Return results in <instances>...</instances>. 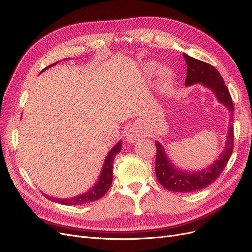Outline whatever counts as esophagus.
Here are the masks:
<instances>
[{
	"label": "esophagus",
	"mask_w": 252,
	"mask_h": 252,
	"mask_svg": "<svg viewBox=\"0 0 252 252\" xmlns=\"http://www.w3.org/2000/svg\"><path fill=\"white\" fill-rule=\"evenodd\" d=\"M141 136H142L141 130L137 126H133L127 130L126 139L128 143H135V142H137L141 138Z\"/></svg>",
	"instance_id": "34e87169"
}]
</instances>
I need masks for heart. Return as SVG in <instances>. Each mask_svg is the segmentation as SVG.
<instances>
[{
	"mask_svg": "<svg viewBox=\"0 0 252 252\" xmlns=\"http://www.w3.org/2000/svg\"><path fill=\"white\" fill-rule=\"evenodd\" d=\"M157 69H158V64L157 63H149L147 65V70L150 73H152L153 71H156ZM161 79H162V81L165 82V83L171 82V80H172V73H171V71L163 70L162 73H161Z\"/></svg>",
	"mask_w": 252,
	"mask_h": 252,
	"instance_id": "1",
	"label": "heart"
}]
</instances>
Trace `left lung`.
Masks as SVG:
<instances>
[{"label": "left lung", "mask_w": 252, "mask_h": 252, "mask_svg": "<svg viewBox=\"0 0 252 252\" xmlns=\"http://www.w3.org/2000/svg\"><path fill=\"white\" fill-rule=\"evenodd\" d=\"M183 57L188 64L185 85L189 86L195 83H202L215 94L217 100L227 107L229 112H233L234 105L232 96L220 72L210 63L193 59L185 53H183ZM156 146V173L158 182L170 191L192 192L205 189L213 183L225 168L234 149V127L233 126H229L225 147L220 156V158L216 159L213 165L200 172L190 173L176 169L172 166L165 150L158 142H157Z\"/></svg>", "instance_id": "1"}]
</instances>
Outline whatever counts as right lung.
I'll list each match as a JSON object with an SVG mask.
<instances>
[{
	"label": "right lung",
	"mask_w": 252,
	"mask_h": 252,
	"mask_svg": "<svg viewBox=\"0 0 252 252\" xmlns=\"http://www.w3.org/2000/svg\"><path fill=\"white\" fill-rule=\"evenodd\" d=\"M54 64H57V63L48 65V67H46L44 70L52 67V65H54ZM122 146H123L122 141H119L118 143L110 150V152L108 153V156L104 162L101 175L99 177V180H97V182L95 183V185L91 190H89L83 194H80L78 196L70 198V199H57V198H52V196H49L47 194L45 195L46 198L50 201L56 202V203H60L63 205H69V206L70 205H82V204H86V203L94 202V201L101 199L111 187L112 178H113V160H114L115 156L120 151V149H122Z\"/></svg>",
	"instance_id": "add662e5"
}]
</instances>
